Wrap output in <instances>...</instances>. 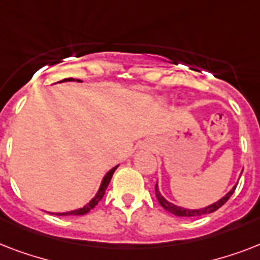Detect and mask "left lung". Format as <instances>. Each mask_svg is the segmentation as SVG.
<instances>
[{"label":"left lung","instance_id":"8db88e82","mask_svg":"<svg viewBox=\"0 0 260 260\" xmlns=\"http://www.w3.org/2000/svg\"><path fill=\"white\" fill-rule=\"evenodd\" d=\"M235 189H236V186H235L234 189L231 190L230 193L225 194L221 200H218L217 202H214L212 205L206 206V208H202V209H194V210H190V209H185V208H181V206H177V205H173L171 202H169L167 200L163 198V196L159 193L158 190V185L155 186V196L158 198L159 204L165 208V209L171 214H175V216H179V217H194V216H202V214H208V213H212V212H216L218 208H221L224 204H225L230 197L234 194Z\"/></svg>","mask_w":260,"mask_h":260}]
</instances>
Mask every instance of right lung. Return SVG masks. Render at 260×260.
<instances>
[{"mask_svg": "<svg viewBox=\"0 0 260 260\" xmlns=\"http://www.w3.org/2000/svg\"><path fill=\"white\" fill-rule=\"evenodd\" d=\"M64 81H75L74 78H66V79H63V81H60V82H64ZM78 82H82V81H79V79H77ZM117 169V166L113 167L112 170L109 171V173L106 174L105 177H104V179H102V183L101 186H100V190H98V193L95 194V197L91 200V201L87 204V205H85L83 208H81V209H77V210H73V212H67V213H56L58 216H67V214H74V216H82V214H86L89 213L90 210L93 209L94 206L97 205L98 202L101 201V198L104 197V194H105V190L106 187H108V185H109V182L110 179H112V175H113L114 170Z\"/></svg>", "mask_w": 260, "mask_h": 260, "instance_id": "add662e5", "label": "right lung"}]
</instances>
